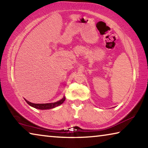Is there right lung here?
<instances>
[{"instance_id":"add662e5","label":"right lung","mask_w":148,"mask_h":148,"mask_svg":"<svg viewBox=\"0 0 148 148\" xmlns=\"http://www.w3.org/2000/svg\"><path fill=\"white\" fill-rule=\"evenodd\" d=\"M25 100V101L27 102V104L32 107L35 108L40 109V110H48V109L53 108H56L63 103L64 101H65V97H64L61 100H60V101L57 102H53V103H46V104H34V103H32L31 102H29L28 101H27L26 99Z\"/></svg>"}]
</instances>
